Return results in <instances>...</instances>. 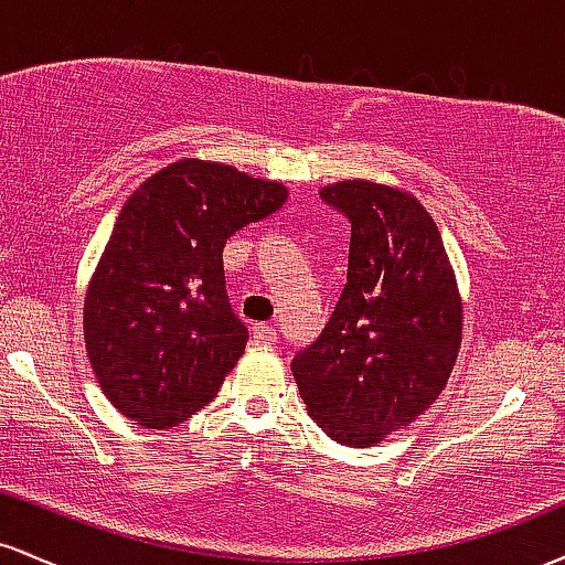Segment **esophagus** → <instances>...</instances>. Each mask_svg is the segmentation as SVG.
Wrapping results in <instances>:
<instances>
[{
  "label": "esophagus",
  "mask_w": 565,
  "mask_h": 565,
  "mask_svg": "<svg viewBox=\"0 0 565 565\" xmlns=\"http://www.w3.org/2000/svg\"><path fill=\"white\" fill-rule=\"evenodd\" d=\"M252 337H255V342H260V345H274L276 329L268 327V323H255V327H252Z\"/></svg>",
  "instance_id": "obj_1"
}]
</instances>
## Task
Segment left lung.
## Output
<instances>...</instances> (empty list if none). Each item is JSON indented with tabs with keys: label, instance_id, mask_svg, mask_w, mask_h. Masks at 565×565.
<instances>
[{
	"label": "left lung",
	"instance_id": "1",
	"mask_svg": "<svg viewBox=\"0 0 565 565\" xmlns=\"http://www.w3.org/2000/svg\"><path fill=\"white\" fill-rule=\"evenodd\" d=\"M319 193L350 220L348 284L291 374L310 419L337 444L366 449L436 404L462 348L465 302L414 193L364 178Z\"/></svg>",
	"mask_w": 565,
	"mask_h": 565
}]
</instances>
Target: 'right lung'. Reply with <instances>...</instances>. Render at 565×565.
I'll return each mask as SVG.
<instances>
[{"label": "right lung", "mask_w": 565, "mask_h": 565, "mask_svg": "<svg viewBox=\"0 0 565 565\" xmlns=\"http://www.w3.org/2000/svg\"><path fill=\"white\" fill-rule=\"evenodd\" d=\"M287 199L276 180L180 159L121 206L84 295V348L135 425L167 430L215 398L249 337L225 295L223 246Z\"/></svg>", "instance_id": "obj_1"}]
</instances>
